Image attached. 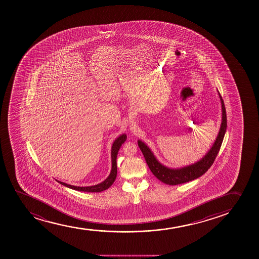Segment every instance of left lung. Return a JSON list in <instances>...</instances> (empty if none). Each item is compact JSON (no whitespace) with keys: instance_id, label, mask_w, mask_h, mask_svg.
<instances>
[{"instance_id":"obj_1","label":"left lung","mask_w":259,"mask_h":259,"mask_svg":"<svg viewBox=\"0 0 259 259\" xmlns=\"http://www.w3.org/2000/svg\"><path fill=\"white\" fill-rule=\"evenodd\" d=\"M219 96H220L221 102L222 120H221V128H220L218 136L216 138L211 149L207 151V153L196 163L185 166L183 168H178V169H172V168L166 167L156 158L153 152L151 151L148 146H146L145 143L142 142L141 140H138V145L142 151L146 163L148 164L149 168L152 172V174L154 175L158 180L163 182V183H166V184H169V185H178V184L188 183V182L200 178L201 176L205 174L212 166V163L214 162L215 158L220 151L221 144H222L225 134L227 131L226 108H225L223 99L220 93H219Z\"/></svg>"}]
</instances>
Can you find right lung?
<instances>
[{
	"instance_id": "right-lung-1",
	"label": "right lung",
	"mask_w": 259,
	"mask_h": 259,
	"mask_svg": "<svg viewBox=\"0 0 259 259\" xmlns=\"http://www.w3.org/2000/svg\"><path fill=\"white\" fill-rule=\"evenodd\" d=\"M126 140V135L125 134H121L120 136L118 137L116 140H114L113 143V146L111 148V158H112V169H111L110 174L108 176V178L106 180L103 181L102 183H99V184H96L94 186H88V187H77L73 186V185H70L67 183H63L60 181H58V183L64 185V186L70 188V189H75L77 191L82 192H102L103 190L108 189L109 187L113 184V182L115 181L117 177V163H116V157L117 154H118V151H119L120 146L122 145L123 143L125 142Z\"/></svg>"
}]
</instances>
